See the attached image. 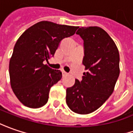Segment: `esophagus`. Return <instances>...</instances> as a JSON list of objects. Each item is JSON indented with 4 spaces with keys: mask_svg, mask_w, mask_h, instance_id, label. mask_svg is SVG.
I'll return each mask as SVG.
<instances>
[{
    "mask_svg": "<svg viewBox=\"0 0 133 133\" xmlns=\"http://www.w3.org/2000/svg\"><path fill=\"white\" fill-rule=\"evenodd\" d=\"M62 76H63V77H65V76L68 75V74H67L65 71H62Z\"/></svg>",
    "mask_w": 133,
    "mask_h": 133,
    "instance_id": "34e87169",
    "label": "esophagus"
}]
</instances>
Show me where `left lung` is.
Returning a JSON list of instances; mask_svg holds the SVG:
<instances>
[{
    "instance_id": "8db88e82",
    "label": "left lung",
    "mask_w": 133,
    "mask_h": 133,
    "mask_svg": "<svg viewBox=\"0 0 133 133\" xmlns=\"http://www.w3.org/2000/svg\"><path fill=\"white\" fill-rule=\"evenodd\" d=\"M76 33L83 40L86 72L66 89V103L74 112L85 115L100 108L112 94L120 74V56L112 38L101 27H80Z\"/></svg>"
}]
</instances>
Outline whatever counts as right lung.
Returning a JSON list of instances; mask_svg holds the SVG:
<instances>
[{
  "instance_id": "1",
  "label": "right lung",
  "mask_w": 133,
  "mask_h": 133,
  "mask_svg": "<svg viewBox=\"0 0 133 133\" xmlns=\"http://www.w3.org/2000/svg\"><path fill=\"white\" fill-rule=\"evenodd\" d=\"M77 29L44 21L28 28L18 39L9 61V77L14 94L24 106L36 109L47 103L50 89L60 80L62 72L44 62L54 56L61 41Z\"/></svg>"
}]
</instances>
